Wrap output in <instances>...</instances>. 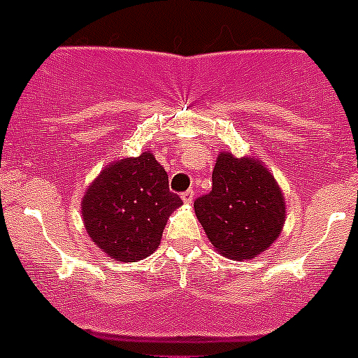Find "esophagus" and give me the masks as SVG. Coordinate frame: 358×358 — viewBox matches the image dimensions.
Listing matches in <instances>:
<instances>
[{
	"label": "esophagus",
	"instance_id": "obj_1",
	"mask_svg": "<svg viewBox=\"0 0 358 358\" xmlns=\"http://www.w3.org/2000/svg\"><path fill=\"white\" fill-rule=\"evenodd\" d=\"M193 196H195V192H193V189H186V192L181 195V199L185 204H192Z\"/></svg>",
	"mask_w": 358,
	"mask_h": 358
}]
</instances>
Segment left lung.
<instances>
[{"label":"left lung","instance_id":"1","mask_svg":"<svg viewBox=\"0 0 358 358\" xmlns=\"http://www.w3.org/2000/svg\"><path fill=\"white\" fill-rule=\"evenodd\" d=\"M213 247L225 257L252 259L278 238L286 218L284 195L271 172L252 157L222 152L213 189L193 202Z\"/></svg>","mask_w":358,"mask_h":358}]
</instances>
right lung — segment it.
<instances>
[{"instance_id": "1", "label": "right lung", "mask_w": 358, "mask_h": 358, "mask_svg": "<svg viewBox=\"0 0 358 358\" xmlns=\"http://www.w3.org/2000/svg\"><path fill=\"white\" fill-rule=\"evenodd\" d=\"M182 204L150 152L111 163L88 186L81 204L88 236L108 255L136 262L162 241L166 220Z\"/></svg>"}]
</instances>
